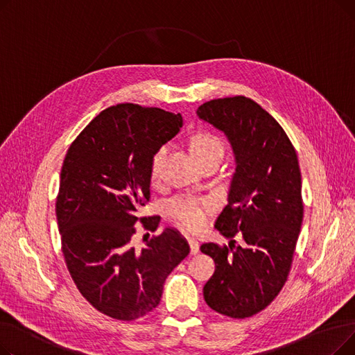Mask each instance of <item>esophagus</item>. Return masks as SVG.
<instances>
[{
  "label": "esophagus",
  "mask_w": 355,
  "mask_h": 355,
  "mask_svg": "<svg viewBox=\"0 0 355 355\" xmlns=\"http://www.w3.org/2000/svg\"><path fill=\"white\" fill-rule=\"evenodd\" d=\"M189 245H190L191 254H197L200 252V245L196 239H189Z\"/></svg>",
  "instance_id": "1"
}]
</instances>
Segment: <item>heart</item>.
<instances>
[{
  "mask_svg": "<svg viewBox=\"0 0 355 355\" xmlns=\"http://www.w3.org/2000/svg\"><path fill=\"white\" fill-rule=\"evenodd\" d=\"M190 153L194 159L201 164L206 161L217 159L221 161L225 157V144L223 141L207 130H197L189 141ZM166 153V146H161L153 157L151 174L155 175L159 162ZM213 206L210 201L198 200L193 197H177L166 204V214L175 225L190 232H196L206 225L207 217L211 213Z\"/></svg>",
  "mask_w": 355,
  "mask_h": 355,
  "instance_id": "b5f03b06",
  "label": "heart"
}]
</instances>
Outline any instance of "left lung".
Masks as SVG:
<instances>
[{
	"mask_svg": "<svg viewBox=\"0 0 355 355\" xmlns=\"http://www.w3.org/2000/svg\"><path fill=\"white\" fill-rule=\"evenodd\" d=\"M197 115L225 132L236 161L229 204L214 225L229 246L200 248L216 263L204 300L221 315L248 318L265 309L288 279L304 218L300 162L284 128L249 98L214 99Z\"/></svg>",
	"mask_w": 355,
	"mask_h": 355,
	"instance_id": "obj_1",
	"label": "left lung"
}]
</instances>
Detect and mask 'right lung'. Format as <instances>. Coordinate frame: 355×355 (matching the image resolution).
<instances>
[{"label": "right lung", "mask_w": 355, "mask_h": 355, "mask_svg": "<svg viewBox=\"0 0 355 355\" xmlns=\"http://www.w3.org/2000/svg\"><path fill=\"white\" fill-rule=\"evenodd\" d=\"M181 126L180 114L121 103L102 110L64 157L55 201L62 252L85 300L110 318L151 312L166 276L190 253L171 227L141 250L132 245L137 221L158 227L159 216L139 217V209L149 201L154 154Z\"/></svg>", "instance_id": "add662e5"}]
</instances>
